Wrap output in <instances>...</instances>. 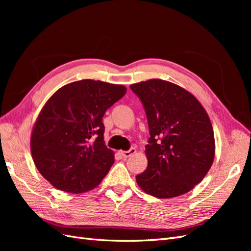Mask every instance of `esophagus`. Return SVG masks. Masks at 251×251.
Here are the masks:
<instances>
[{
	"instance_id": "esophagus-1",
	"label": "esophagus",
	"mask_w": 251,
	"mask_h": 251,
	"mask_svg": "<svg viewBox=\"0 0 251 251\" xmlns=\"http://www.w3.org/2000/svg\"><path fill=\"white\" fill-rule=\"evenodd\" d=\"M136 153V149L135 148H131L128 151H121L120 154L124 158H127V157H131L132 155H134Z\"/></svg>"
}]
</instances>
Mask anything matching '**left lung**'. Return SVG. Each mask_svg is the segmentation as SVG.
Here are the masks:
<instances>
[{"label": "left lung", "instance_id": "1", "mask_svg": "<svg viewBox=\"0 0 251 251\" xmlns=\"http://www.w3.org/2000/svg\"><path fill=\"white\" fill-rule=\"evenodd\" d=\"M130 88L143 105L150 130L148 168L136 181L157 198L186 194L214 161L215 138L207 113L191 93L169 81L150 79Z\"/></svg>", "mask_w": 251, "mask_h": 251}]
</instances>
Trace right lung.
I'll return each instance as SVG.
<instances>
[{
    "instance_id": "obj_1",
    "label": "right lung",
    "mask_w": 251,
    "mask_h": 251,
    "mask_svg": "<svg viewBox=\"0 0 251 251\" xmlns=\"http://www.w3.org/2000/svg\"><path fill=\"white\" fill-rule=\"evenodd\" d=\"M126 92L124 86L83 79L51 96L34 125L31 154L36 169L53 186L85 193L109 173L114 153L103 141L102 117Z\"/></svg>"
}]
</instances>
